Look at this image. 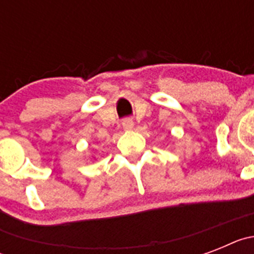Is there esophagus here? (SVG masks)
Listing matches in <instances>:
<instances>
[{"label": "esophagus", "instance_id": "obj_1", "mask_svg": "<svg viewBox=\"0 0 254 254\" xmlns=\"http://www.w3.org/2000/svg\"><path fill=\"white\" fill-rule=\"evenodd\" d=\"M133 126L134 123L131 118H126V120L122 121V127L125 131H129V129H132L133 128Z\"/></svg>", "mask_w": 254, "mask_h": 254}]
</instances>
